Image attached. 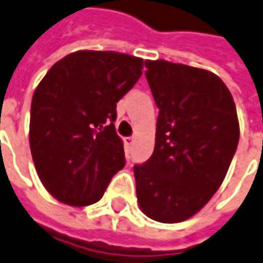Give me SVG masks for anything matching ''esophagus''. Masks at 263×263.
<instances>
[{
    "label": "esophagus",
    "instance_id": "esophagus-1",
    "mask_svg": "<svg viewBox=\"0 0 263 263\" xmlns=\"http://www.w3.org/2000/svg\"><path fill=\"white\" fill-rule=\"evenodd\" d=\"M123 142H124V144H126L127 147H132L133 143H135V137H124Z\"/></svg>",
    "mask_w": 263,
    "mask_h": 263
}]
</instances>
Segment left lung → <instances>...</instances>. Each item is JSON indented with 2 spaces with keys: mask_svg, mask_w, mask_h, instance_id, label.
Here are the masks:
<instances>
[{
  "mask_svg": "<svg viewBox=\"0 0 263 263\" xmlns=\"http://www.w3.org/2000/svg\"><path fill=\"white\" fill-rule=\"evenodd\" d=\"M159 108L152 156L136 165L140 210L160 223L197 214L223 184L239 143V120L226 84L210 70L146 61Z\"/></svg>",
  "mask_w": 263,
  "mask_h": 263,
  "instance_id": "8db88e82",
  "label": "left lung"
}]
</instances>
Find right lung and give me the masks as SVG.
Listing matches in <instances>:
<instances>
[{
    "label": "right lung",
    "instance_id": "add662e5",
    "mask_svg": "<svg viewBox=\"0 0 263 263\" xmlns=\"http://www.w3.org/2000/svg\"><path fill=\"white\" fill-rule=\"evenodd\" d=\"M142 69L143 59L132 54L78 50L56 62L37 85L30 151L42 184L58 201L94 204L124 168L116 108Z\"/></svg>",
    "mask_w": 263,
    "mask_h": 263
}]
</instances>
